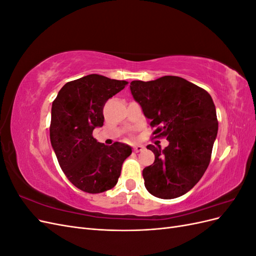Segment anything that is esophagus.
<instances>
[{
    "mask_svg": "<svg viewBox=\"0 0 256 256\" xmlns=\"http://www.w3.org/2000/svg\"><path fill=\"white\" fill-rule=\"evenodd\" d=\"M144 150V147L142 146V145H136L134 147V152H142Z\"/></svg>",
    "mask_w": 256,
    "mask_h": 256,
    "instance_id": "esophagus-1",
    "label": "esophagus"
}]
</instances>
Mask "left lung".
I'll use <instances>...</instances> for the list:
<instances>
[{"instance_id":"left-lung-1","label":"left lung","mask_w":256,"mask_h":256,"mask_svg":"<svg viewBox=\"0 0 256 256\" xmlns=\"http://www.w3.org/2000/svg\"><path fill=\"white\" fill-rule=\"evenodd\" d=\"M130 90L154 138L166 136L164 150L147 145L154 161L143 170L150 194L170 200L184 196L202 178L210 162L218 134L216 106L208 92L180 76H164L154 81H132Z\"/></svg>"}]
</instances>
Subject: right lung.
Listing matches in <instances>:
<instances>
[{"label":"right lung","instance_id":"obj_1","mask_svg":"<svg viewBox=\"0 0 256 256\" xmlns=\"http://www.w3.org/2000/svg\"><path fill=\"white\" fill-rule=\"evenodd\" d=\"M127 81L88 74L67 82L52 102L50 141L64 174L88 193L112 189L120 176L122 162L132 150L115 142L108 146L92 136L104 125V106Z\"/></svg>","mask_w":256,"mask_h":256}]
</instances>
